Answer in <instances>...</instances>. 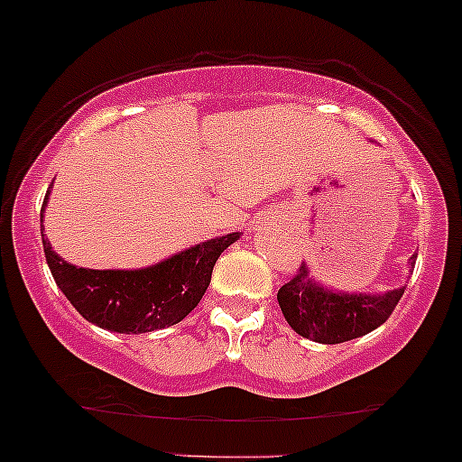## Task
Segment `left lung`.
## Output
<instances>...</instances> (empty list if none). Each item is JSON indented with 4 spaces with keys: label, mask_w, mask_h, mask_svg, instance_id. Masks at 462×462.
Here are the masks:
<instances>
[{
    "label": "left lung",
    "mask_w": 462,
    "mask_h": 462,
    "mask_svg": "<svg viewBox=\"0 0 462 462\" xmlns=\"http://www.w3.org/2000/svg\"><path fill=\"white\" fill-rule=\"evenodd\" d=\"M414 261L417 256L410 258L412 267ZM403 291L405 287L383 293L337 291L318 282L302 261L296 276L278 289V305L298 336L318 344H339L382 327L393 316Z\"/></svg>",
    "instance_id": "1"
}]
</instances>
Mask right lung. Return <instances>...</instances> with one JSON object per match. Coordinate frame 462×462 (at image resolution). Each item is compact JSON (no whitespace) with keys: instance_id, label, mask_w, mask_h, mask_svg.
<instances>
[{"instance_id":"right-lung-1","label":"right lung","mask_w":462,"mask_h":462,"mask_svg":"<svg viewBox=\"0 0 462 462\" xmlns=\"http://www.w3.org/2000/svg\"><path fill=\"white\" fill-rule=\"evenodd\" d=\"M50 190L45 192L42 223ZM239 239L241 232H230L142 270H88L63 261L42 226L45 261L65 298L88 322L126 336L160 331L184 320L210 285L217 258Z\"/></svg>"}]
</instances>
